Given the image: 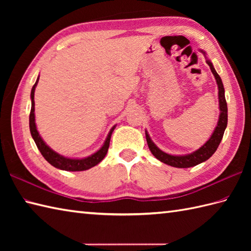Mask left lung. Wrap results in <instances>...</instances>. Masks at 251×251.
Here are the masks:
<instances>
[{"label":"left lung","instance_id":"obj_1","mask_svg":"<svg viewBox=\"0 0 251 251\" xmlns=\"http://www.w3.org/2000/svg\"><path fill=\"white\" fill-rule=\"evenodd\" d=\"M201 51L206 57V52L204 50H201ZM206 62L208 63V66H209L212 74H214L217 85H218V90H219V92H218V97H219V109H220L219 120H218L216 128L214 132H212V135L210 136L209 139L206 141V143H204V145H202L200 149H197L196 151L192 152L190 154H184V155H172V154L165 153L164 151L161 150V149H158L155 143L151 140L150 136H149L148 131L146 130V138H147V142L150 151L152 152L153 155L158 159V161H161L164 164H167L169 166L177 167V168H189V167L196 166V165L207 161V159L216 152L218 147H219L220 142L222 140L223 134H225V130L226 128L227 105H226V96H225V87H223L221 77L219 76V74L216 72L214 66H212V62L209 59H207Z\"/></svg>","mask_w":251,"mask_h":251}]
</instances>
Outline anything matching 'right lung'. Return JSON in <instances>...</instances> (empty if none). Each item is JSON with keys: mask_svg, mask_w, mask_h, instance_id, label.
<instances>
[{"mask_svg": "<svg viewBox=\"0 0 251 251\" xmlns=\"http://www.w3.org/2000/svg\"><path fill=\"white\" fill-rule=\"evenodd\" d=\"M39 78L37 77L35 84L31 89V112H30V117H29V125H30V132L31 136L33 138L35 145L39 149L42 155L44 156L46 159L52 166L61 169V170H67V172H83V170H87L92 168L96 165H98L102 159L104 158L106 152H108V149L110 146V139L112 136V132H113L115 126H113L109 131L108 137L103 143V146L101 147L97 152H95L90 156L83 157V158H70L66 157L63 155H60L59 153L52 150L49 146L46 145L45 141L42 139L40 136L39 131L36 129L35 125V115H34V92L37 83H39Z\"/></svg>", "mask_w": 251, "mask_h": 251, "instance_id": "add662e5", "label": "right lung"}]
</instances>
